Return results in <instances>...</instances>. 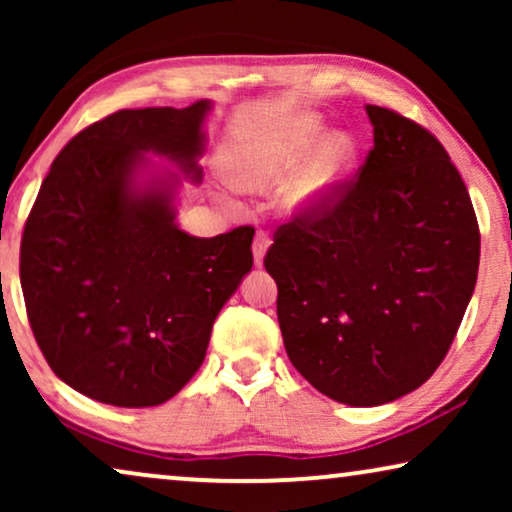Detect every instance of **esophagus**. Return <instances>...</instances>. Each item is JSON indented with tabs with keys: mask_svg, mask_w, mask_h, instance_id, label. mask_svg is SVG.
Returning a JSON list of instances; mask_svg holds the SVG:
<instances>
[{
	"mask_svg": "<svg viewBox=\"0 0 512 512\" xmlns=\"http://www.w3.org/2000/svg\"><path fill=\"white\" fill-rule=\"evenodd\" d=\"M270 247V237L268 233H263V230H258L256 237H254V244H251V251H254V263L261 268L263 265V258H265V251Z\"/></svg>",
	"mask_w": 512,
	"mask_h": 512,
	"instance_id": "esophagus-1",
	"label": "esophagus"
}]
</instances>
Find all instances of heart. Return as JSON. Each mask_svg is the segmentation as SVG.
Instances as JSON below:
<instances>
[{"label": "heart", "instance_id": "b5f03b06", "mask_svg": "<svg viewBox=\"0 0 512 512\" xmlns=\"http://www.w3.org/2000/svg\"><path fill=\"white\" fill-rule=\"evenodd\" d=\"M324 134L326 123L317 114L286 116L230 144L223 170L240 191L270 193L284 186L279 205L289 216H321L345 198L361 165L354 135Z\"/></svg>", "mask_w": 512, "mask_h": 512}]
</instances>
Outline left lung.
Wrapping results in <instances>:
<instances>
[{
  "mask_svg": "<svg viewBox=\"0 0 512 512\" xmlns=\"http://www.w3.org/2000/svg\"><path fill=\"white\" fill-rule=\"evenodd\" d=\"M373 151L331 212L277 230L265 270L300 375L333 401L373 408L429 380L471 303L480 233L443 144L366 104Z\"/></svg>",
  "mask_w": 512,
  "mask_h": 512,
  "instance_id": "8db88e82",
  "label": "left lung"
}]
</instances>
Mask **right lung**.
Wrapping results in <instances>:
<instances>
[{"instance_id":"obj_1","label":"right lung","mask_w":512,"mask_h":512,"mask_svg":"<svg viewBox=\"0 0 512 512\" xmlns=\"http://www.w3.org/2000/svg\"><path fill=\"white\" fill-rule=\"evenodd\" d=\"M209 111H116L39 188L20 242L27 317L53 373L93 401L151 408L177 394L254 265V228L195 237L174 221L181 177L202 181Z\"/></svg>"}]
</instances>
